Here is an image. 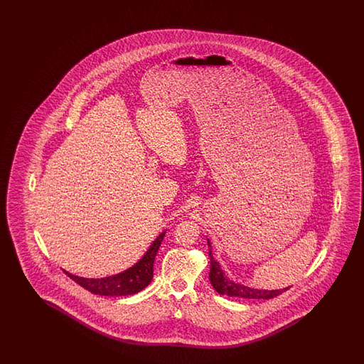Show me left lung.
<instances>
[{
    "instance_id": "left-lung-1",
    "label": "left lung",
    "mask_w": 364,
    "mask_h": 364,
    "mask_svg": "<svg viewBox=\"0 0 364 364\" xmlns=\"http://www.w3.org/2000/svg\"><path fill=\"white\" fill-rule=\"evenodd\" d=\"M209 247V260H210V271H209V281L210 285L216 290L218 294L229 295V296H240L245 299H272L277 295L282 294L284 291L289 290V287L279 289V290H263L255 287H246L240 282H235L228 277V274L223 271L221 265L213 257L210 240L207 238Z\"/></svg>"
}]
</instances>
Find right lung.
Listing matches in <instances>:
<instances>
[{
  "instance_id": "obj_1",
  "label": "right lung",
  "mask_w": 364,
  "mask_h": 364,
  "mask_svg": "<svg viewBox=\"0 0 364 364\" xmlns=\"http://www.w3.org/2000/svg\"><path fill=\"white\" fill-rule=\"evenodd\" d=\"M166 230H164L148 247L146 254L140 257L136 263L129 269L121 272L114 276L102 277V279H85L71 274L68 271L63 272L70 279L75 281L85 290L92 294L105 295V296H124V295L136 294L147 287L154 277V262L159 247L163 242Z\"/></svg>"
}]
</instances>
